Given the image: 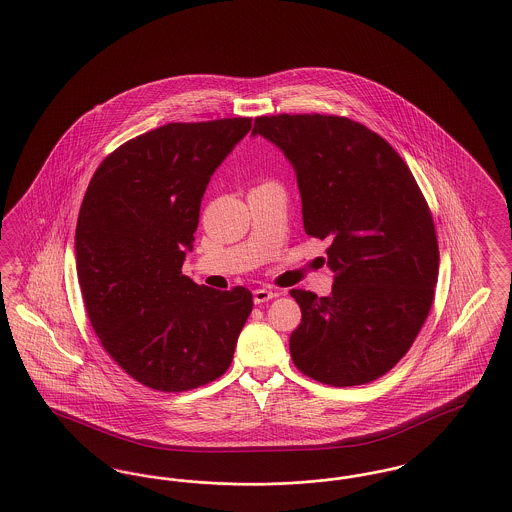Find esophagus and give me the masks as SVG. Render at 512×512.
Here are the masks:
<instances>
[{"instance_id":"esophagus-1","label":"esophagus","mask_w":512,"mask_h":512,"mask_svg":"<svg viewBox=\"0 0 512 512\" xmlns=\"http://www.w3.org/2000/svg\"><path fill=\"white\" fill-rule=\"evenodd\" d=\"M278 293L272 292V290H265V288H259V290H255L253 292V301H255V305H261V303H265V301H270V299H274Z\"/></svg>"}]
</instances>
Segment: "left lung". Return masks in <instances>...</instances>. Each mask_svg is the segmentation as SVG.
Instances as JSON below:
<instances>
[{"label":"left lung","mask_w":512,"mask_h":512,"mask_svg":"<svg viewBox=\"0 0 512 512\" xmlns=\"http://www.w3.org/2000/svg\"><path fill=\"white\" fill-rule=\"evenodd\" d=\"M292 163L305 232L330 238L328 297L292 290L301 324L293 365L322 384H368L411 349L434 301L439 249L432 213L399 153L361 122L334 115L257 117Z\"/></svg>","instance_id":"obj_1"}]
</instances>
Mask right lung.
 Wrapping results in <instances>:
<instances>
[{
    "label": "right lung",
    "instance_id": "1",
    "mask_svg": "<svg viewBox=\"0 0 512 512\" xmlns=\"http://www.w3.org/2000/svg\"><path fill=\"white\" fill-rule=\"evenodd\" d=\"M251 119L171 122L128 140L94 172L76 222V272L101 345L136 382L188 391L232 363L253 309L182 274L201 197Z\"/></svg>",
    "mask_w": 512,
    "mask_h": 512
}]
</instances>
